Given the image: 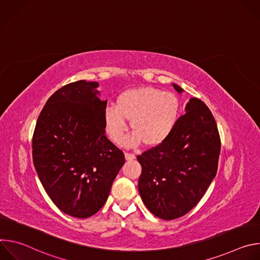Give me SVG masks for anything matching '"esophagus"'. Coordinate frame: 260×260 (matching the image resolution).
<instances>
[{"mask_svg": "<svg viewBox=\"0 0 260 260\" xmlns=\"http://www.w3.org/2000/svg\"><path fill=\"white\" fill-rule=\"evenodd\" d=\"M135 158H136L135 154H133V153H128V152H125V159H126V160H133V159H135Z\"/></svg>", "mask_w": 260, "mask_h": 260, "instance_id": "esophagus-1", "label": "esophagus"}]
</instances>
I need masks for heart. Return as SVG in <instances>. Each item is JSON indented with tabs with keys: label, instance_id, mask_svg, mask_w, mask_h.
<instances>
[{
	"label": "heart",
	"instance_id": "obj_1",
	"mask_svg": "<svg viewBox=\"0 0 260 260\" xmlns=\"http://www.w3.org/2000/svg\"><path fill=\"white\" fill-rule=\"evenodd\" d=\"M179 99L172 92L154 87L131 88L122 91L115 106L105 111V125L110 138L121 144L127 131L126 120H131L134 132L129 143L158 146L173 134L180 118Z\"/></svg>",
	"mask_w": 260,
	"mask_h": 260
}]
</instances>
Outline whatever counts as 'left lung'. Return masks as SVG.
Listing matches in <instances>:
<instances>
[{
  "label": "left lung",
  "instance_id": "8db88e82",
  "mask_svg": "<svg viewBox=\"0 0 260 260\" xmlns=\"http://www.w3.org/2000/svg\"><path fill=\"white\" fill-rule=\"evenodd\" d=\"M220 147L210 109L191 98L170 138L137 157L142 166L139 192L148 210L173 220L194 208L216 176Z\"/></svg>",
  "mask_w": 260,
  "mask_h": 260
}]
</instances>
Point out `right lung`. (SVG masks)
<instances>
[{
  "instance_id": "obj_1",
  "label": "right lung",
  "mask_w": 260,
  "mask_h": 260,
  "mask_svg": "<svg viewBox=\"0 0 260 260\" xmlns=\"http://www.w3.org/2000/svg\"><path fill=\"white\" fill-rule=\"evenodd\" d=\"M98 82L79 80L46 102L32 135V161L54 205L76 218L94 215L106 203L125 162L105 135L107 101Z\"/></svg>"
}]
</instances>
